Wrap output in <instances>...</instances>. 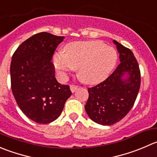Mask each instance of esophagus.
I'll return each instance as SVG.
<instances>
[{"label": "esophagus", "mask_w": 157, "mask_h": 157, "mask_svg": "<svg viewBox=\"0 0 157 157\" xmlns=\"http://www.w3.org/2000/svg\"><path fill=\"white\" fill-rule=\"evenodd\" d=\"M77 88H78V86H76V85H71V86H70V89H71V91L72 93L75 92L77 90Z\"/></svg>", "instance_id": "34e87169"}]
</instances>
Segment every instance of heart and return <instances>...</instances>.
Wrapping results in <instances>:
<instances>
[{"mask_svg": "<svg viewBox=\"0 0 157 157\" xmlns=\"http://www.w3.org/2000/svg\"><path fill=\"white\" fill-rule=\"evenodd\" d=\"M117 62L116 50L95 40L73 42L66 46L65 54L58 52L53 57L54 66L60 75H66L73 68L77 69L80 80L90 84L106 79Z\"/></svg>", "mask_w": 157, "mask_h": 157, "instance_id": "b5f03b06", "label": "heart"}]
</instances>
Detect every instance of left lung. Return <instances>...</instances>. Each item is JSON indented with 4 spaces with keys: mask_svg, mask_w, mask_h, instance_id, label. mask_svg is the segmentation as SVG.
I'll return each mask as SVG.
<instances>
[{
    "mask_svg": "<svg viewBox=\"0 0 157 157\" xmlns=\"http://www.w3.org/2000/svg\"><path fill=\"white\" fill-rule=\"evenodd\" d=\"M113 42L120 54L121 63L104 81L88 88L89 97L85 105L90 118L103 126L119 122L128 113L140 86V71L133 52L115 40Z\"/></svg>",
    "mask_w": 157,
    "mask_h": 157,
    "instance_id": "obj_1",
    "label": "left lung"
}]
</instances>
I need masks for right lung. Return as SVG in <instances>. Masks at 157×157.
<instances>
[{
	"instance_id": "obj_1",
	"label": "right lung",
	"mask_w": 157,
	"mask_h": 157,
	"mask_svg": "<svg viewBox=\"0 0 157 157\" xmlns=\"http://www.w3.org/2000/svg\"><path fill=\"white\" fill-rule=\"evenodd\" d=\"M64 38L47 32L36 33L23 42L12 56L13 95L22 112L38 124L57 119L72 94L68 85L57 81L51 62L54 51Z\"/></svg>"
}]
</instances>
